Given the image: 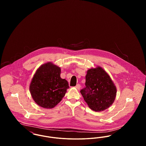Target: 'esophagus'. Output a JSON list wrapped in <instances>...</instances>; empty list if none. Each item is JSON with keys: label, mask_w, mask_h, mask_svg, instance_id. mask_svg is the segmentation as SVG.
<instances>
[{"label": "esophagus", "mask_w": 146, "mask_h": 146, "mask_svg": "<svg viewBox=\"0 0 146 146\" xmlns=\"http://www.w3.org/2000/svg\"><path fill=\"white\" fill-rule=\"evenodd\" d=\"M80 87H81V86H80V84H77L76 86H75L76 89L77 90H79V89H80Z\"/></svg>", "instance_id": "obj_1"}]
</instances>
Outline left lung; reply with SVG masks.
Instances as JSON below:
<instances>
[{
    "label": "left lung",
    "instance_id": "1",
    "mask_svg": "<svg viewBox=\"0 0 146 146\" xmlns=\"http://www.w3.org/2000/svg\"><path fill=\"white\" fill-rule=\"evenodd\" d=\"M85 88L80 91L91 110L104 111L113 104L117 95V88L109 74L101 67L88 70Z\"/></svg>",
    "mask_w": 146,
    "mask_h": 146
}]
</instances>
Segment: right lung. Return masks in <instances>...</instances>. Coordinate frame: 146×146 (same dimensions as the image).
<instances>
[{
  "label": "right lung",
  "mask_w": 146,
  "mask_h": 146,
  "mask_svg": "<svg viewBox=\"0 0 146 146\" xmlns=\"http://www.w3.org/2000/svg\"><path fill=\"white\" fill-rule=\"evenodd\" d=\"M61 68L51 62L45 63L36 70L29 85L35 102L44 108H53L69 89L68 82L60 76Z\"/></svg>",
  "instance_id": "1"
}]
</instances>
